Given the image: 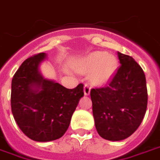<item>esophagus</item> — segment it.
Masks as SVG:
<instances>
[{"label":"esophagus","mask_w":160,"mask_h":160,"mask_svg":"<svg viewBox=\"0 0 160 160\" xmlns=\"http://www.w3.org/2000/svg\"><path fill=\"white\" fill-rule=\"evenodd\" d=\"M83 92H84V95H89L90 92H91V87H90L89 84L85 83L84 84V87H83Z\"/></svg>","instance_id":"esophagus-1"}]
</instances>
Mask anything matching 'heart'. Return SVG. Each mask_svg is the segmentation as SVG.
Wrapping results in <instances>:
<instances>
[{"mask_svg": "<svg viewBox=\"0 0 160 160\" xmlns=\"http://www.w3.org/2000/svg\"><path fill=\"white\" fill-rule=\"evenodd\" d=\"M77 71L89 74L91 83L101 85L109 82L118 68V60L113 54L96 51L89 53L76 67Z\"/></svg>", "mask_w": 160, "mask_h": 160, "instance_id": "obj_1", "label": "heart"}]
</instances>
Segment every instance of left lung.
<instances>
[{
    "label": "left lung",
    "mask_w": 160,
    "mask_h": 160,
    "mask_svg": "<svg viewBox=\"0 0 160 160\" xmlns=\"http://www.w3.org/2000/svg\"><path fill=\"white\" fill-rule=\"evenodd\" d=\"M120 68L107 87L92 89L96 130L108 141L125 140L137 130L147 109L144 72L130 56L118 52Z\"/></svg>",
    "instance_id": "1"
}]
</instances>
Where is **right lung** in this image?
<instances>
[{"instance_id": "add662e5", "label": "right lung", "mask_w": 160, "mask_h": 160, "mask_svg": "<svg viewBox=\"0 0 160 160\" xmlns=\"http://www.w3.org/2000/svg\"><path fill=\"white\" fill-rule=\"evenodd\" d=\"M46 53L27 58L11 82V110L18 127L35 142L60 138L68 130L72 115L83 96V84L75 89L47 79L41 65Z\"/></svg>"}]
</instances>
